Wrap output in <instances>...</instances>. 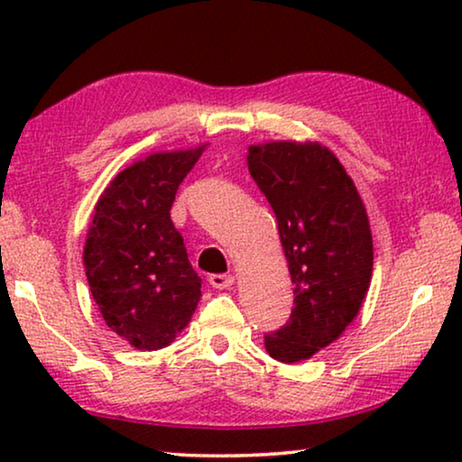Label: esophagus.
Masks as SVG:
<instances>
[{
    "mask_svg": "<svg viewBox=\"0 0 462 462\" xmlns=\"http://www.w3.org/2000/svg\"><path fill=\"white\" fill-rule=\"evenodd\" d=\"M208 283H210L212 288L217 290H223V288H231L233 286V275H225V273H212L208 277Z\"/></svg>",
    "mask_w": 462,
    "mask_h": 462,
    "instance_id": "34e87169",
    "label": "esophagus"
}]
</instances>
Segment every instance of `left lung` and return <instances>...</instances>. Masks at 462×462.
<instances>
[{"instance_id": "8db88e82", "label": "left lung", "mask_w": 462, "mask_h": 462, "mask_svg": "<svg viewBox=\"0 0 462 462\" xmlns=\"http://www.w3.org/2000/svg\"><path fill=\"white\" fill-rule=\"evenodd\" d=\"M248 170L273 208L294 309L264 334L269 356L300 362L337 340L362 307L372 275V233L356 185L326 147L267 143L250 147Z\"/></svg>"}]
</instances>
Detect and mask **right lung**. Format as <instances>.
Wrapping results in <instances>:
<instances>
[{"mask_svg": "<svg viewBox=\"0 0 462 462\" xmlns=\"http://www.w3.org/2000/svg\"><path fill=\"white\" fill-rule=\"evenodd\" d=\"M204 147L155 153L125 168L100 195L84 264L106 326L143 351L170 345L189 324L201 277L170 218L180 182Z\"/></svg>", "mask_w": 462, "mask_h": 462, "instance_id": "right-lung-1", "label": "right lung"}]
</instances>
